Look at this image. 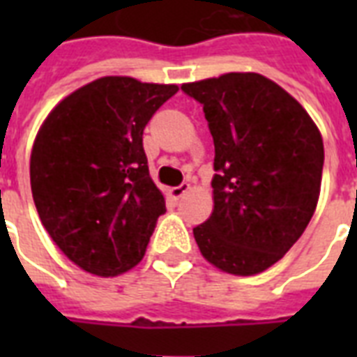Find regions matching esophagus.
I'll use <instances>...</instances> for the list:
<instances>
[{
    "instance_id": "esophagus-1",
    "label": "esophagus",
    "mask_w": 357,
    "mask_h": 357,
    "mask_svg": "<svg viewBox=\"0 0 357 357\" xmlns=\"http://www.w3.org/2000/svg\"><path fill=\"white\" fill-rule=\"evenodd\" d=\"M189 189H190V185L187 183V181H183V183L178 185V187H172V189H170V195H172V198L179 200V198H181V196H183Z\"/></svg>"
}]
</instances>
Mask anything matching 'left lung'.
<instances>
[{"instance_id": "8db88e82", "label": "left lung", "mask_w": 357, "mask_h": 357, "mask_svg": "<svg viewBox=\"0 0 357 357\" xmlns=\"http://www.w3.org/2000/svg\"><path fill=\"white\" fill-rule=\"evenodd\" d=\"M181 91L202 103L215 142V207L192 229L196 244L224 272L266 271L315 213L321 133L291 94L259 74H224L185 83Z\"/></svg>"}]
</instances>
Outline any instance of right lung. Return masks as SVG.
I'll list each match as a JSON object with an SVG mask.
<instances>
[{
	"label": "right lung",
	"instance_id": "1",
	"mask_svg": "<svg viewBox=\"0 0 357 357\" xmlns=\"http://www.w3.org/2000/svg\"><path fill=\"white\" fill-rule=\"evenodd\" d=\"M176 85L102 77L53 109L31 153V190L50 237L96 276L142 259L167 211L151 181L142 133Z\"/></svg>",
	"mask_w": 357,
	"mask_h": 357
}]
</instances>
